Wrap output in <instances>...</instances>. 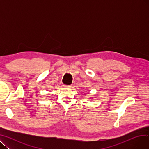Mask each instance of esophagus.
I'll return each mask as SVG.
<instances>
[{
    "mask_svg": "<svg viewBox=\"0 0 149 149\" xmlns=\"http://www.w3.org/2000/svg\"><path fill=\"white\" fill-rule=\"evenodd\" d=\"M65 87L66 88H71L72 86L71 85H64Z\"/></svg>",
    "mask_w": 149,
    "mask_h": 149,
    "instance_id": "1",
    "label": "esophagus"
}]
</instances>
